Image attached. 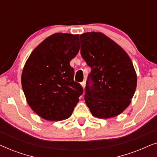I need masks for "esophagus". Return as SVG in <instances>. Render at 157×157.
I'll return each instance as SVG.
<instances>
[{"instance_id":"esophagus-1","label":"esophagus","mask_w":157,"mask_h":157,"mask_svg":"<svg viewBox=\"0 0 157 157\" xmlns=\"http://www.w3.org/2000/svg\"><path fill=\"white\" fill-rule=\"evenodd\" d=\"M81 86H82L83 89H85V86H86V81H83V82H81Z\"/></svg>"}]
</instances>
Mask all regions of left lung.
Returning a JSON list of instances; mask_svg holds the SVG:
<instances>
[{"mask_svg": "<svg viewBox=\"0 0 157 157\" xmlns=\"http://www.w3.org/2000/svg\"><path fill=\"white\" fill-rule=\"evenodd\" d=\"M81 55L91 67L85 102L92 115L114 117L128 106L136 91L137 77L126 51L100 32L80 35Z\"/></svg>", "mask_w": 157, "mask_h": 157, "instance_id": "obj_1", "label": "left lung"}]
</instances>
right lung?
<instances>
[{
  "label": "right lung",
  "instance_id": "add662e5",
  "mask_svg": "<svg viewBox=\"0 0 157 157\" xmlns=\"http://www.w3.org/2000/svg\"><path fill=\"white\" fill-rule=\"evenodd\" d=\"M78 35L57 33L46 38L31 53L21 83L28 104L48 121L68 119L83 89L74 81L70 61L78 53Z\"/></svg>",
  "mask_w": 157,
  "mask_h": 157
}]
</instances>
